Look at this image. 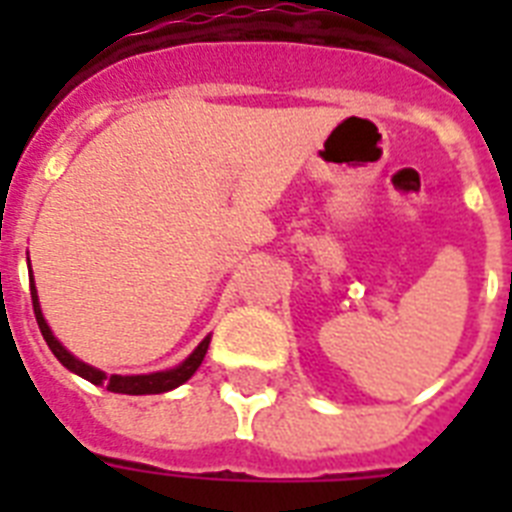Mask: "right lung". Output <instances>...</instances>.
<instances>
[{
    "mask_svg": "<svg viewBox=\"0 0 512 512\" xmlns=\"http://www.w3.org/2000/svg\"><path fill=\"white\" fill-rule=\"evenodd\" d=\"M31 303H34V316H36V324H39V332H42L44 342L50 345V350L55 353V358H58L60 364L66 366V369H71L74 374H79V377H84V380H90L92 385H106V390H111V393H127V396L167 393V390L177 388V385H183V382L188 380V377H191L196 369H199L201 361H204V356H207L209 337H204V340L199 342V348L193 350L191 356L185 358L180 366H175V369H167V372H154V374H132V377H122V374H111V377H106V374L100 372V369H95V366L84 364V361H79V358L71 356V353H68V350L63 348L58 340H55V335H52L50 327H47V321H44V316H42V308H39V300H36L34 287H31Z\"/></svg>",
    "mask_w": 512,
    "mask_h": 512,
    "instance_id": "1",
    "label": "right lung"
}]
</instances>
